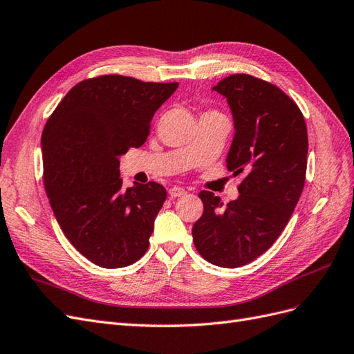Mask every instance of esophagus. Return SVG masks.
Wrapping results in <instances>:
<instances>
[{"label": "esophagus", "mask_w": 354, "mask_h": 354, "mask_svg": "<svg viewBox=\"0 0 354 354\" xmlns=\"http://www.w3.org/2000/svg\"><path fill=\"white\" fill-rule=\"evenodd\" d=\"M187 192L185 190V189H181V187H171L169 190H168V195L171 196V198H178V196H183V195H186Z\"/></svg>", "instance_id": "1"}]
</instances>
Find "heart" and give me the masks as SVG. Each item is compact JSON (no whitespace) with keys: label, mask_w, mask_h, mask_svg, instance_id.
<instances>
[{"label":"heart","mask_w":354,"mask_h":354,"mask_svg":"<svg viewBox=\"0 0 354 354\" xmlns=\"http://www.w3.org/2000/svg\"><path fill=\"white\" fill-rule=\"evenodd\" d=\"M205 113H211V112H205ZM217 113V112H216Z\"/></svg>","instance_id":"b5f03b06"}]
</instances>
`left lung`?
<instances>
[{
    "instance_id": "1",
    "label": "left lung",
    "mask_w": 354,
    "mask_h": 354,
    "mask_svg": "<svg viewBox=\"0 0 354 354\" xmlns=\"http://www.w3.org/2000/svg\"><path fill=\"white\" fill-rule=\"evenodd\" d=\"M212 90L227 99L233 115L227 169L245 177L238 199L226 207L201 192L203 212L192 236L208 263L234 269L269 250L291 218L306 181L307 127L292 99L252 75H230Z\"/></svg>"
}]
</instances>
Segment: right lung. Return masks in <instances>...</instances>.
<instances>
[{"instance_id": "right-lung-1", "label": "right lung", "mask_w": 354, "mask_h": 354, "mask_svg": "<svg viewBox=\"0 0 354 354\" xmlns=\"http://www.w3.org/2000/svg\"><path fill=\"white\" fill-rule=\"evenodd\" d=\"M178 82L102 75L78 82L41 137L44 187L60 229L104 269L140 260L167 190L155 181L122 187L120 156L140 147L155 112Z\"/></svg>"}]
</instances>
